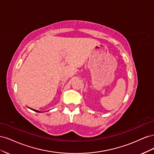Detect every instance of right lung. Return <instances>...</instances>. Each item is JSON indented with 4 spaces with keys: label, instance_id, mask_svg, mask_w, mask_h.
<instances>
[{
    "label": "right lung",
    "instance_id": "1",
    "mask_svg": "<svg viewBox=\"0 0 154 154\" xmlns=\"http://www.w3.org/2000/svg\"><path fill=\"white\" fill-rule=\"evenodd\" d=\"M32 110L35 111V112H40V111H38V110H35V109H32Z\"/></svg>",
    "mask_w": 154,
    "mask_h": 154
}]
</instances>
